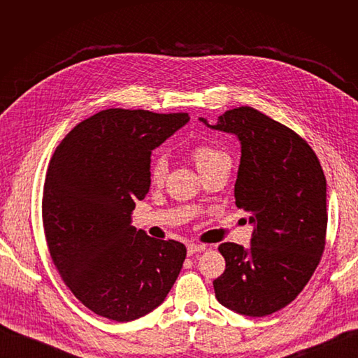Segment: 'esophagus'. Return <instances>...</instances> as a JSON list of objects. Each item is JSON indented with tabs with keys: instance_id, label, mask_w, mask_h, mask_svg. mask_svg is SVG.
<instances>
[{
	"instance_id": "obj_1",
	"label": "esophagus",
	"mask_w": 358,
	"mask_h": 358,
	"mask_svg": "<svg viewBox=\"0 0 358 358\" xmlns=\"http://www.w3.org/2000/svg\"><path fill=\"white\" fill-rule=\"evenodd\" d=\"M204 249H206V246H204V245L189 243V245L187 246V252H188V255L191 257V255H196V254H199V252H203Z\"/></svg>"
}]
</instances>
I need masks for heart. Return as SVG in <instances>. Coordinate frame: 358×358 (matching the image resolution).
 <instances>
[{
	"mask_svg": "<svg viewBox=\"0 0 358 358\" xmlns=\"http://www.w3.org/2000/svg\"><path fill=\"white\" fill-rule=\"evenodd\" d=\"M191 157L197 170L201 173L221 162H230V157L227 155L224 150L215 148L212 145H197L191 149ZM167 173V162L162 157H157L150 162L149 169V178L154 185H161L166 179Z\"/></svg>",
	"mask_w": 358,
	"mask_h": 358,
	"instance_id": "obj_1",
	"label": "heart"
}]
</instances>
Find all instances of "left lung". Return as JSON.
Here are the masks:
<instances>
[{
	"label": "left lung",
	"mask_w": 358,
	"mask_h": 358,
	"mask_svg": "<svg viewBox=\"0 0 358 358\" xmlns=\"http://www.w3.org/2000/svg\"><path fill=\"white\" fill-rule=\"evenodd\" d=\"M241 142L236 206L254 225L251 246L225 242L224 273L213 280L222 306L246 317L285 308L309 282L327 230V183L310 146L252 107L227 110L210 125Z\"/></svg>",
	"instance_id": "8db88e82"
}]
</instances>
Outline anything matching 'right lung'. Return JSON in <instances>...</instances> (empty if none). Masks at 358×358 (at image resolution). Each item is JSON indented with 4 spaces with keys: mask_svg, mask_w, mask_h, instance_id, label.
<instances>
[{
    "mask_svg": "<svg viewBox=\"0 0 358 358\" xmlns=\"http://www.w3.org/2000/svg\"><path fill=\"white\" fill-rule=\"evenodd\" d=\"M188 113L107 109L62 138L43 188V225L64 282L94 313L133 321L158 308L176 282L187 248L131 224L150 187V154Z\"/></svg>",
    "mask_w": 358,
    "mask_h": 358,
    "instance_id": "add662e5",
    "label": "right lung"
}]
</instances>
